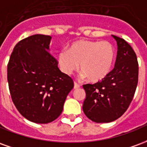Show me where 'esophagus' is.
Returning a JSON list of instances; mask_svg holds the SVG:
<instances>
[{"label": "esophagus", "mask_w": 147, "mask_h": 147, "mask_svg": "<svg viewBox=\"0 0 147 147\" xmlns=\"http://www.w3.org/2000/svg\"><path fill=\"white\" fill-rule=\"evenodd\" d=\"M80 87V85L76 83V82H74V89H77Z\"/></svg>", "instance_id": "34e87169"}]
</instances>
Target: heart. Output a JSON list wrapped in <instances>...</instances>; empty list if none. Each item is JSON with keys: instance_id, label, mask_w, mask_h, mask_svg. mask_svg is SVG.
Wrapping results in <instances>:
<instances>
[{"instance_id": "heart-1", "label": "heart", "mask_w": 147, "mask_h": 147, "mask_svg": "<svg viewBox=\"0 0 147 147\" xmlns=\"http://www.w3.org/2000/svg\"><path fill=\"white\" fill-rule=\"evenodd\" d=\"M115 58L113 45L109 42L78 40L72 42L67 50H62L57 56L61 70L66 75L82 70V78H87L91 83H98L110 72Z\"/></svg>"}]
</instances>
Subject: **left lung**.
Segmentation results:
<instances>
[{
	"mask_svg": "<svg viewBox=\"0 0 147 147\" xmlns=\"http://www.w3.org/2000/svg\"><path fill=\"white\" fill-rule=\"evenodd\" d=\"M117 43L115 67L101 82L83 85V110L96 123H109L123 115L132 101L139 79V64L131 46L113 35Z\"/></svg>",
	"mask_w": 147,
	"mask_h": 147,
	"instance_id": "left-lung-1",
	"label": "left lung"
}]
</instances>
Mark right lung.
<instances>
[{"mask_svg":"<svg viewBox=\"0 0 147 147\" xmlns=\"http://www.w3.org/2000/svg\"><path fill=\"white\" fill-rule=\"evenodd\" d=\"M51 37L34 34L14 47L8 64L11 100L20 113L37 123H50L63 111L73 80L49 53Z\"/></svg>","mask_w":147,"mask_h":147,"instance_id":"1","label":"right lung"}]
</instances>
